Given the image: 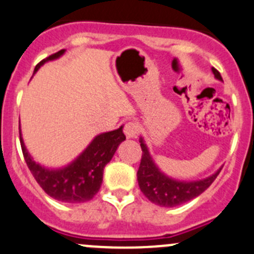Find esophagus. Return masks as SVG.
<instances>
[{
	"label": "esophagus",
	"mask_w": 254,
	"mask_h": 254,
	"mask_svg": "<svg viewBox=\"0 0 254 254\" xmlns=\"http://www.w3.org/2000/svg\"><path fill=\"white\" fill-rule=\"evenodd\" d=\"M123 132H125V134L127 138H133V137H136L139 132L138 125H137L136 122H127L125 125Z\"/></svg>",
	"instance_id": "1"
}]
</instances>
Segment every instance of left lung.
Here are the masks:
<instances>
[{"label":"left lung","instance_id":"obj_1","mask_svg":"<svg viewBox=\"0 0 254 254\" xmlns=\"http://www.w3.org/2000/svg\"><path fill=\"white\" fill-rule=\"evenodd\" d=\"M212 72L217 79L222 81L221 73L216 68L212 67ZM139 143L142 148V159L137 172L138 186L142 193L152 203L161 207L180 206L198 197L213 183L222 170L219 168L216 173L201 181L182 182V181L173 180L157 167L142 137H139Z\"/></svg>","mask_w":254,"mask_h":254}]
</instances>
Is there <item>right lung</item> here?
Here are the masks:
<instances>
[{"mask_svg": "<svg viewBox=\"0 0 254 254\" xmlns=\"http://www.w3.org/2000/svg\"><path fill=\"white\" fill-rule=\"evenodd\" d=\"M64 53V50H61L42 60L35 67V73L46 62L59 59ZM122 128L123 126H121L115 131L96 136L73 162L57 170L46 168L33 161L23 143L21 129L20 142L27 167L41 188L50 197L64 203H83L92 199L100 190L103 180V168L112 159L121 142L126 139Z\"/></svg>", "mask_w": 254, "mask_h": 254, "instance_id": "obj_1", "label": "right lung"}]
</instances>
